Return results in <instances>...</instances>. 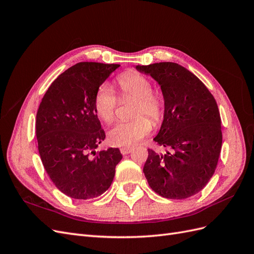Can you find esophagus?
Listing matches in <instances>:
<instances>
[{
	"mask_svg": "<svg viewBox=\"0 0 254 254\" xmlns=\"http://www.w3.org/2000/svg\"><path fill=\"white\" fill-rule=\"evenodd\" d=\"M131 151H132V147H122L121 148L122 155H128V153H130Z\"/></svg>",
	"mask_w": 254,
	"mask_h": 254,
	"instance_id": "obj_1",
	"label": "esophagus"
}]
</instances>
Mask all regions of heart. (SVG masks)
Segmentation results:
<instances>
[{
    "label": "heart",
    "instance_id": "obj_1",
    "mask_svg": "<svg viewBox=\"0 0 254 254\" xmlns=\"http://www.w3.org/2000/svg\"><path fill=\"white\" fill-rule=\"evenodd\" d=\"M117 83L122 97L136 99L132 111L134 120L118 123L109 130L108 141L113 146L129 147L139 143L151 131V123L155 126L162 123L165 101L161 92L152 90L150 79L139 72L127 71L120 74ZM118 106V96L113 89L107 83L101 84L93 101L97 117L106 123H112L117 117Z\"/></svg>",
    "mask_w": 254,
    "mask_h": 254
}]
</instances>
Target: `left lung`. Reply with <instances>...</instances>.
<instances>
[{
  "label": "left lung",
  "instance_id": "8db88e82",
  "mask_svg": "<svg viewBox=\"0 0 254 254\" xmlns=\"http://www.w3.org/2000/svg\"><path fill=\"white\" fill-rule=\"evenodd\" d=\"M161 86L165 114L153 139L167 150L148 149L143 172L149 187L168 199L199 193L216 170L222 133L218 106L197 76L174 63L137 65Z\"/></svg>",
  "mask_w": 254,
  "mask_h": 254
}]
</instances>
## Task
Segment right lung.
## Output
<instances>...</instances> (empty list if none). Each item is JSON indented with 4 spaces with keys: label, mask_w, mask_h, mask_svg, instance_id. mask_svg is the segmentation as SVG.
<instances>
[{
    "label": "right lung",
    "mask_w": 254,
    "mask_h": 254,
    "mask_svg": "<svg viewBox=\"0 0 254 254\" xmlns=\"http://www.w3.org/2000/svg\"><path fill=\"white\" fill-rule=\"evenodd\" d=\"M119 66L79 63L68 67L52 82L38 109L36 135L42 164L56 188L71 198L105 193L123 158L119 148L94 151L106 137L94 96Z\"/></svg>",
    "instance_id": "obj_1"
}]
</instances>
